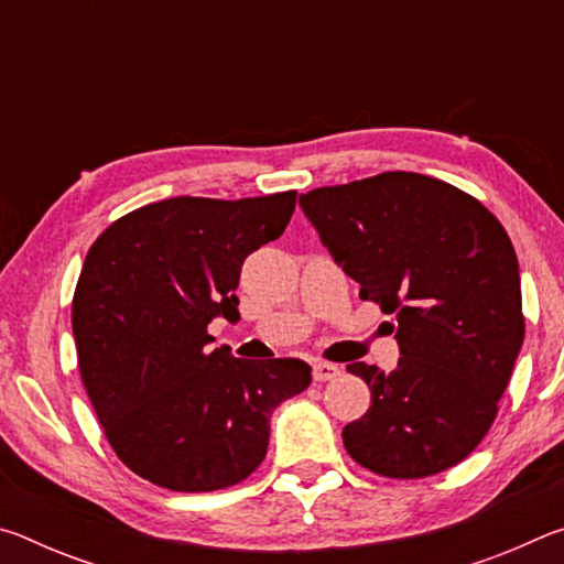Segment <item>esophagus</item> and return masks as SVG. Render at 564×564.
Returning a JSON list of instances; mask_svg holds the SVG:
<instances>
[{
	"mask_svg": "<svg viewBox=\"0 0 564 564\" xmlns=\"http://www.w3.org/2000/svg\"><path fill=\"white\" fill-rule=\"evenodd\" d=\"M336 376H340V368L333 366V362H313V380H318V383H326V380H333Z\"/></svg>",
	"mask_w": 564,
	"mask_h": 564,
	"instance_id": "obj_1",
	"label": "esophagus"
}]
</instances>
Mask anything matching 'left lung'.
<instances>
[{
    "instance_id": "left-lung-1",
    "label": "left lung",
    "mask_w": 564,
    "mask_h": 564,
    "mask_svg": "<svg viewBox=\"0 0 564 564\" xmlns=\"http://www.w3.org/2000/svg\"><path fill=\"white\" fill-rule=\"evenodd\" d=\"M301 208L362 301L393 313L395 370L350 362L370 388L343 445L376 475L427 477L470 455L522 348L520 265L502 224L433 176L388 171L313 188Z\"/></svg>"
}]
</instances>
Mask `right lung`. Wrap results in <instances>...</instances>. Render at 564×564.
<instances>
[{"mask_svg": "<svg viewBox=\"0 0 564 564\" xmlns=\"http://www.w3.org/2000/svg\"><path fill=\"white\" fill-rule=\"evenodd\" d=\"M295 191L218 202L176 196L121 216L89 248L74 291L79 373L107 441L144 480L214 492L269 451L271 413L311 386L299 358L208 348V323L241 318L248 253L289 226Z\"/></svg>", "mask_w": 564, "mask_h": 564, "instance_id": "obj_1", "label": "right lung"}]
</instances>
